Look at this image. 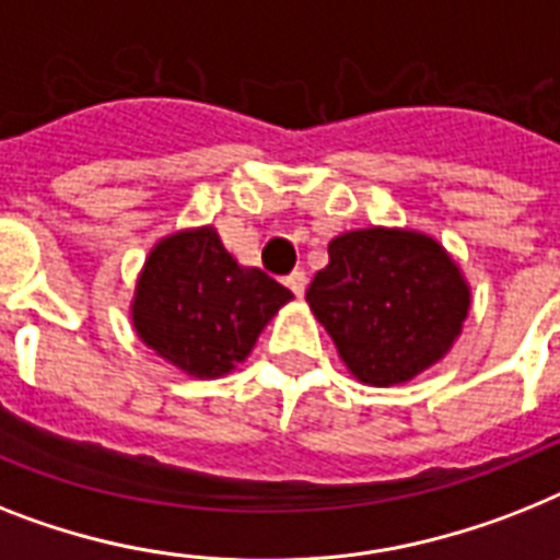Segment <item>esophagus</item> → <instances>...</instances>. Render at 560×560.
Returning a JSON list of instances; mask_svg holds the SVG:
<instances>
[{"label":"esophagus","mask_w":560,"mask_h":560,"mask_svg":"<svg viewBox=\"0 0 560 560\" xmlns=\"http://www.w3.org/2000/svg\"><path fill=\"white\" fill-rule=\"evenodd\" d=\"M285 285L294 291V298H303V294H306V275H303V271H291V275L285 277Z\"/></svg>","instance_id":"obj_1"}]
</instances>
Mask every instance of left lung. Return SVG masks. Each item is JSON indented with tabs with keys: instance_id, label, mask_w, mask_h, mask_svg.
Returning a JSON list of instances; mask_svg holds the SVG:
<instances>
[{
	"instance_id": "obj_1",
	"label": "left lung",
	"mask_w": 560,
	"mask_h": 560,
	"mask_svg": "<svg viewBox=\"0 0 560 560\" xmlns=\"http://www.w3.org/2000/svg\"><path fill=\"white\" fill-rule=\"evenodd\" d=\"M306 300L360 383L397 386L446 358L472 289L435 237L372 225L331 240Z\"/></svg>"
}]
</instances>
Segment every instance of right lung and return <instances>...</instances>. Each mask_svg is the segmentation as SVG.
I'll use <instances>...</instances> for the list:
<instances>
[{
  "label": "right lung",
  "mask_w": 560,
  "mask_h": 560,
  "mask_svg": "<svg viewBox=\"0 0 560 560\" xmlns=\"http://www.w3.org/2000/svg\"><path fill=\"white\" fill-rule=\"evenodd\" d=\"M291 291L240 266L211 225L163 237L145 257L131 300L133 331L179 372L214 381L252 354Z\"/></svg>",
  "instance_id": "obj_1"
}]
</instances>
